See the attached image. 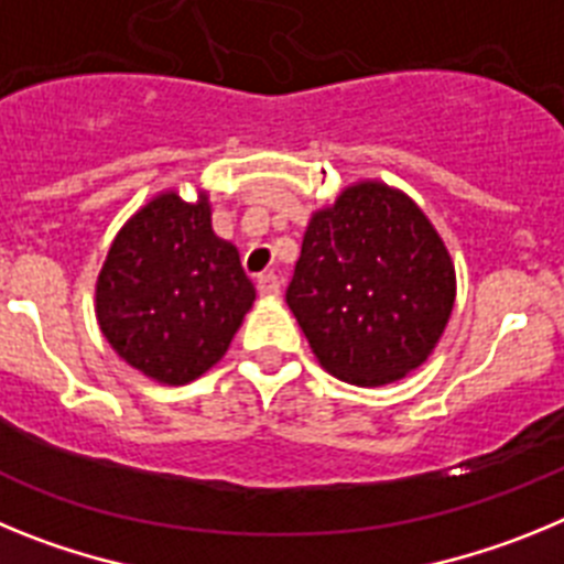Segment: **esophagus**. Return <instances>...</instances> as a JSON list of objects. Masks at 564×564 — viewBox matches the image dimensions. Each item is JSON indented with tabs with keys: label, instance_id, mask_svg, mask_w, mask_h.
<instances>
[{
	"label": "esophagus",
	"instance_id": "1",
	"mask_svg": "<svg viewBox=\"0 0 564 564\" xmlns=\"http://www.w3.org/2000/svg\"><path fill=\"white\" fill-rule=\"evenodd\" d=\"M257 288L262 296H279V291H282V279H279L276 273H259Z\"/></svg>",
	"mask_w": 564,
	"mask_h": 564
}]
</instances>
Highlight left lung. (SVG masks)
Returning <instances> with one entry per match:
<instances>
[{
	"mask_svg": "<svg viewBox=\"0 0 564 564\" xmlns=\"http://www.w3.org/2000/svg\"><path fill=\"white\" fill-rule=\"evenodd\" d=\"M285 299L330 376L383 387L435 350L455 307V265L412 197L361 181L311 217Z\"/></svg>",
	"mask_w": 564,
	"mask_h": 564,
	"instance_id": "left-lung-1",
	"label": "left lung"
}]
</instances>
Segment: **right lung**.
Wrapping results in <instances>:
<instances>
[{"instance_id":"obj_1","label":"right lung","mask_w":564,"mask_h":564,"mask_svg":"<svg viewBox=\"0 0 564 564\" xmlns=\"http://www.w3.org/2000/svg\"><path fill=\"white\" fill-rule=\"evenodd\" d=\"M253 299L239 251L214 234L208 194L186 203L161 192L115 234L96 316L129 367L181 387L226 356Z\"/></svg>"}]
</instances>
